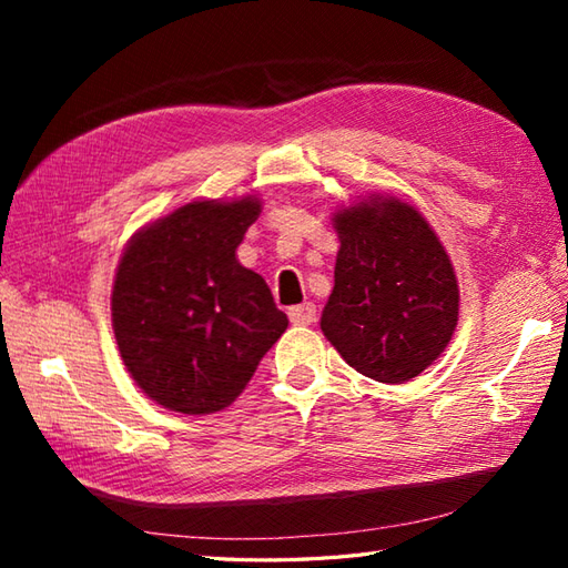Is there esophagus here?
I'll use <instances>...</instances> for the list:
<instances>
[{
    "label": "esophagus",
    "mask_w": 568,
    "mask_h": 568,
    "mask_svg": "<svg viewBox=\"0 0 568 568\" xmlns=\"http://www.w3.org/2000/svg\"><path fill=\"white\" fill-rule=\"evenodd\" d=\"M287 317H291V322L297 324V327H307V324L317 322V307L312 305V303L297 305V307H291V312H287Z\"/></svg>",
    "instance_id": "34e87169"
}]
</instances>
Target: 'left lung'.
<instances>
[{"instance_id":"left-lung-1","label":"left lung","mask_w":568,"mask_h":568,"mask_svg":"<svg viewBox=\"0 0 568 568\" xmlns=\"http://www.w3.org/2000/svg\"><path fill=\"white\" fill-rule=\"evenodd\" d=\"M342 248L322 332L348 366L381 383L419 376L449 344L458 285L437 234L400 200L334 214Z\"/></svg>"}]
</instances>
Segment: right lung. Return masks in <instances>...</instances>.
Wrapping results in <instances>:
<instances>
[{"label":"right lung","instance_id":"right-lung-1","mask_svg":"<svg viewBox=\"0 0 568 568\" xmlns=\"http://www.w3.org/2000/svg\"><path fill=\"white\" fill-rule=\"evenodd\" d=\"M261 202H190L131 241L116 268L112 324L151 400L210 415L236 400L287 329L271 287L236 258Z\"/></svg>","mask_w":568,"mask_h":568}]
</instances>
